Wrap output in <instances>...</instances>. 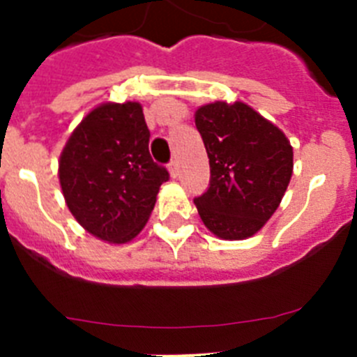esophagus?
Segmentation results:
<instances>
[{
  "mask_svg": "<svg viewBox=\"0 0 357 357\" xmlns=\"http://www.w3.org/2000/svg\"><path fill=\"white\" fill-rule=\"evenodd\" d=\"M168 169H169V175H172L173 178H175V176H178V160L173 159L172 162L168 164Z\"/></svg>",
  "mask_w": 357,
  "mask_h": 357,
  "instance_id": "esophagus-1",
  "label": "esophagus"
}]
</instances>
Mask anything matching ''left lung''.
I'll use <instances>...</instances> for the list:
<instances>
[{
  "label": "left lung",
  "instance_id": "1",
  "mask_svg": "<svg viewBox=\"0 0 357 357\" xmlns=\"http://www.w3.org/2000/svg\"><path fill=\"white\" fill-rule=\"evenodd\" d=\"M195 125L211 166L209 188L195 198L202 222L222 239L250 238L288 189L291 144L284 132L243 102L200 107Z\"/></svg>",
  "mask_w": 357,
  "mask_h": 357
}]
</instances>
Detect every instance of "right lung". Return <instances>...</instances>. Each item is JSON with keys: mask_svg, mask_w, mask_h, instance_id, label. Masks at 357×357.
Returning a JSON list of instances; mask_svg holds the SVG:
<instances>
[{"mask_svg": "<svg viewBox=\"0 0 357 357\" xmlns=\"http://www.w3.org/2000/svg\"><path fill=\"white\" fill-rule=\"evenodd\" d=\"M150 130L137 102L102 103L73 130L59 160L66 204L96 238L127 243L146 225L169 178L148 150Z\"/></svg>", "mask_w": 357, "mask_h": 357, "instance_id": "add662e5", "label": "right lung"}]
</instances>
